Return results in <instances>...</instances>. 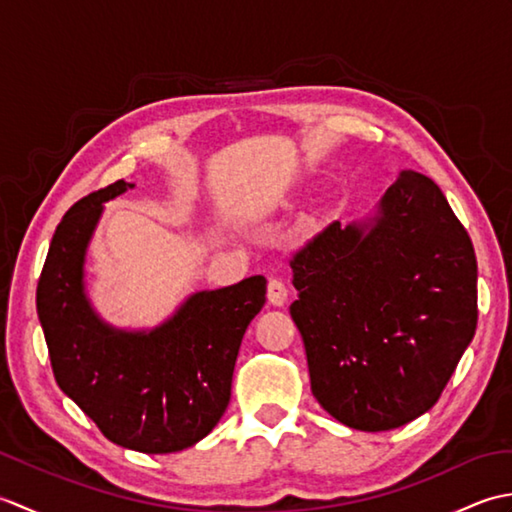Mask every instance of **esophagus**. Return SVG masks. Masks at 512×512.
<instances>
[{"instance_id": "esophagus-1", "label": "esophagus", "mask_w": 512, "mask_h": 512, "mask_svg": "<svg viewBox=\"0 0 512 512\" xmlns=\"http://www.w3.org/2000/svg\"><path fill=\"white\" fill-rule=\"evenodd\" d=\"M288 299V288L281 279L277 277H270L268 279V301L273 303V306H284Z\"/></svg>"}]
</instances>
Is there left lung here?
Listing matches in <instances>:
<instances>
[{
  "label": "left lung",
  "mask_w": 512,
  "mask_h": 512,
  "mask_svg": "<svg viewBox=\"0 0 512 512\" xmlns=\"http://www.w3.org/2000/svg\"><path fill=\"white\" fill-rule=\"evenodd\" d=\"M290 268V317L332 418L389 431L436 405L477 328L473 242L436 182L402 171L372 220L321 228Z\"/></svg>",
  "instance_id": "left-lung-1"
}]
</instances>
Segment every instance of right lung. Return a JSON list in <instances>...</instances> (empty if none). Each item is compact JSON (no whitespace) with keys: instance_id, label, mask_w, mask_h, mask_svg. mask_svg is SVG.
Listing matches in <instances>:
<instances>
[{"instance_id":"1","label":"right lung","mask_w":512,"mask_h":512,"mask_svg":"<svg viewBox=\"0 0 512 512\" xmlns=\"http://www.w3.org/2000/svg\"><path fill=\"white\" fill-rule=\"evenodd\" d=\"M134 184L92 191L63 215L37 284V314L54 380L107 440L140 453L193 447L231 400L248 323L266 303V279L198 292L151 332H123L92 312L83 262L103 202Z\"/></svg>"}]
</instances>
